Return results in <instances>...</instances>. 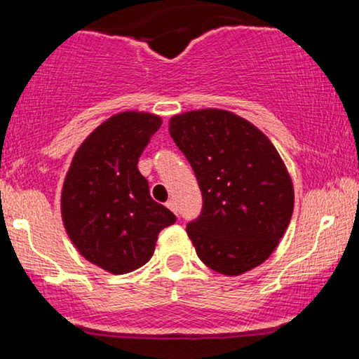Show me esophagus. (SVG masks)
<instances>
[{"instance_id":"esophagus-1","label":"esophagus","mask_w":359,"mask_h":359,"mask_svg":"<svg viewBox=\"0 0 359 359\" xmlns=\"http://www.w3.org/2000/svg\"><path fill=\"white\" fill-rule=\"evenodd\" d=\"M167 208H168V209H170V211H172V212H175V214H177V203H175V201H174V199L167 201Z\"/></svg>"}]
</instances>
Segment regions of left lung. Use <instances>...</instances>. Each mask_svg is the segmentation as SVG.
I'll return each mask as SVG.
<instances>
[{
    "label": "left lung",
    "instance_id": "obj_1",
    "mask_svg": "<svg viewBox=\"0 0 359 359\" xmlns=\"http://www.w3.org/2000/svg\"><path fill=\"white\" fill-rule=\"evenodd\" d=\"M168 131L203 192L201 216L187 224L197 257L228 277L262 265L294 212V184L277 148L248 119L216 108L175 114Z\"/></svg>",
    "mask_w": 359,
    "mask_h": 359
}]
</instances>
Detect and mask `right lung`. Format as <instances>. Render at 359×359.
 I'll return each instance as SVG.
<instances>
[{"mask_svg": "<svg viewBox=\"0 0 359 359\" xmlns=\"http://www.w3.org/2000/svg\"><path fill=\"white\" fill-rule=\"evenodd\" d=\"M162 118L123 111L101 123L77 151L60 196L64 228L88 262L113 275L154 257L158 233L177 217L150 197L138 158Z\"/></svg>", "mask_w": 359, "mask_h": 359, "instance_id": "right-lung-1", "label": "right lung"}]
</instances>
